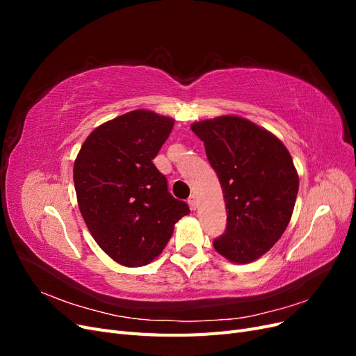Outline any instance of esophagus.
<instances>
[{"label":"esophagus","mask_w":356,"mask_h":356,"mask_svg":"<svg viewBox=\"0 0 356 356\" xmlns=\"http://www.w3.org/2000/svg\"><path fill=\"white\" fill-rule=\"evenodd\" d=\"M188 204H190V208H191L193 211H196V208H197V200H196V196H195V195H191V196L188 197Z\"/></svg>","instance_id":"esophagus-1"}]
</instances>
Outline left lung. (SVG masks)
<instances>
[{
    "label": "left lung",
    "mask_w": 356,
    "mask_h": 356,
    "mask_svg": "<svg viewBox=\"0 0 356 356\" xmlns=\"http://www.w3.org/2000/svg\"><path fill=\"white\" fill-rule=\"evenodd\" d=\"M217 172L227 227L215 251L236 264L251 263L281 239L294 211L298 175L286 147L264 127L238 115L191 124Z\"/></svg>",
    "instance_id": "obj_1"
}]
</instances>
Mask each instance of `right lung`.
<instances>
[{"instance_id": "obj_1", "label": "right lung", "mask_w": 356, "mask_h": 356, "mask_svg": "<svg viewBox=\"0 0 356 356\" xmlns=\"http://www.w3.org/2000/svg\"><path fill=\"white\" fill-rule=\"evenodd\" d=\"M174 123L148 110L118 115L86 138L74 161L84 222L101 250L122 266L152 263L175 222L190 213L153 163Z\"/></svg>"}]
</instances>
